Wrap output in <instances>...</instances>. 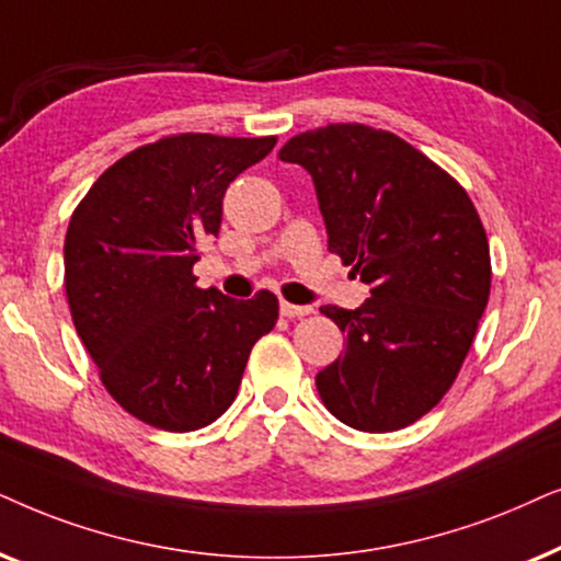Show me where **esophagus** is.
I'll use <instances>...</instances> for the list:
<instances>
[{
	"label": "esophagus",
	"mask_w": 561,
	"mask_h": 561,
	"mask_svg": "<svg viewBox=\"0 0 561 561\" xmlns=\"http://www.w3.org/2000/svg\"><path fill=\"white\" fill-rule=\"evenodd\" d=\"M279 310L282 316L285 318H302V316H310L312 308H308V305H293V302H279Z\"/></svg>",
	"instance_id": "esophagus-1"
}]
</instances>
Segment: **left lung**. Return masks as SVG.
Listing matches in <instances>:
<instances>
[{"mask_svg":"<svg viewBox=\"0 0 561 561\" xmlns=\"http://www.w3.org/2000/svg\"><path fill=\"white\" fill-rule=\"evenodd\" d=\"M312 176L328 251L371 297L325 305L346 348L318 371L320 400L356 431L405 428L457 379L490 297V245L467 192L405 140L339 123L287 140Z\"/></svg>","mask_w":561,"mask_h":561,"instance_id":"left-lung-1","label":"left lung"}]
</instances>
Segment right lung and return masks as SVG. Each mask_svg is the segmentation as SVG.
Segmentation results:
<instances>
[{"instance_id": "add662e5", "label": "right lung", "mask_w": 561, "mask_h": 561, "mask_svg": "<svg viewBox=\"0 0 561 561\" xmlns=\"http://www.w3.org/2000/svg\"><path fill=\"white\" fill-rule=\"evenodd\" d=\"M276 138L182 133L104 171L71 215L66 297L102 385L138 421L186 433L236 400L245 362L279 318L261 289L233 300L199 289L192 266L218 236L230 182Z\"/></svg>"}]
</instances>
